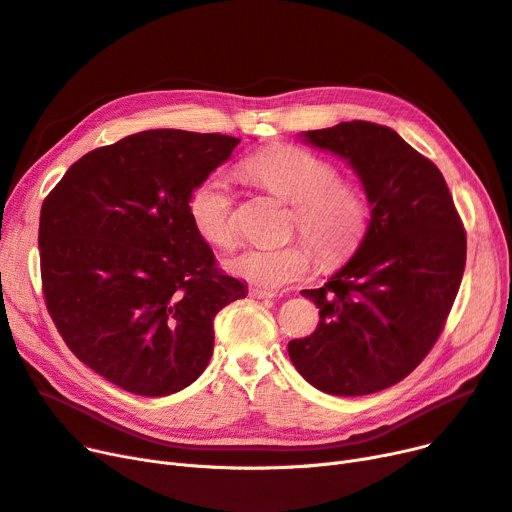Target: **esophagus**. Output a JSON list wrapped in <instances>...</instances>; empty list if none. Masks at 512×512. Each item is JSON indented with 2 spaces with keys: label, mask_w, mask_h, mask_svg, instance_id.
I'll use <instances>...</instances> for the list:
<instances>
[{
  "label": "esophagus",
  "mask_w": 512,
  "mask_h": 512,
  "mask_svg": "<svg viewBox=\"0 0 512 512\" xmlns=\"http://www.w3.org/2000/svg\"><path fill=\"white\" fill-rule=\"evenodd\" d=\"M250 296L252 298H267V300H271V298H277L279 294L271 292V290H262V288H250Z\"/></svg>",
  "instance_id": "esophagus-1"
}]
</instances>
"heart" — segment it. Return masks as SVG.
Masks as SVG:
<instances>
[{"label": "heart", "mask_w": 512, "mask_h": 512, "mask_svg": "<svg viewBox=\"0 0 512 512\" xmlns=\"http://www.w3.org/2000/svg\"><path fill=\"white\" fill-rule=\"evenodd\" d=\"M243 176L292 203V224L325 264H340L361 245L370 227V203L351 180H340L330 159L294 145H273L241 163ZM187 212L197 235L216 248H231L235 203L220 174L203 178L191 191ZM227 267L262 288L277 290L309 275L313 254L304 243L283 248L250 245Z\"/></svg>", "instance_id": "obj_1"}]
</instances>
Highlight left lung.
<instances>
[{
    "label": "left lung",
    "instance_id": "obj_1",
    "mask_svg": "<svg viewBox=\"0 0 512 512\" xmlns=\"http://www.w3.org/2000/svg\"><path fill=\"white\" fill-rule=\"evenodd\" d=\"M302 136L349 161L372 218L355 256L323 288L300 292L317 304L319 325L288 353L319 391L372 395L412 374L443 332L466 231L439 168L395 130L344 121Z\"/></svg>",
    "mask_w": 512,
    "mask_h": 512
}]
</instances>
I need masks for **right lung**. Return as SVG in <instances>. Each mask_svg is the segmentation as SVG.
<instances>
[{
    "label": "right lung",
    "instance_id": "obj_1",
    "mask_svg": "<svg viewBox=\"0 0 512 512\" xmlns=\"http://www.w3.org/2000/svg\"><path fill=\"white\" fill-rule=\"evenodd\" d=\"M239 138L147 130L86 153L44 199L39 260L48 313L73 355L142 397L206 370L214 317L248 285L216 267L191 191Z\"/></svg>",
    "mask_w": 512,
    "mask_h": 512
}]
</instances>
